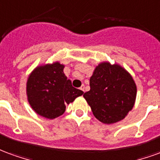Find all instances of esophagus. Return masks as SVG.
Instances as JSON below:
<instances>
[{
  "label": "esophagus",
  "mask_w": 160,
  "mask_h": 160,
  "mask_svg": "<svg viewBox=\"0 0 160 160\" xmlns=\"http://www.w3.org/2000/svg\"><path fill=\"white\" fill-rule=\"evenodd\" d=\"M80 89H81L82 91L84 92V91H85V86H84V85H82L81 88H80Z\"/></svg>",
  "instance_id": "1"
}]
</instances>
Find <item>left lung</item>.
Segmentation results:
<instances>
[{"label": "left lung", "instance_id": "1", "mask_svg": "<svg viewBox=\"0 0 160 160\" xmlns=\"http://www.w3.org/2000/svg\"><path fill=\"white\" fill-rule=\"evenodd\" d=\"M89 86L90 90L83 97L94 117L101 123L119 122L132 110L136 84L129 72L118 64L100 63L89 79Z\"/></svg>", "mask_w": 160, "mask_h": 160}]
</instances>
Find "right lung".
<instances>
[{
    "mask_svg": "<svg viewBox=\"0 0 160 160\" xmlns=\"http://www.w3.org/2000/svg\"><path fill=\"white\" fill-rule=\"evenodd\" d=\"M65 66L59 61L37 66L26 82V94L31 108L42 117L53 119L61 116L66 105L83 92L74 88L64 73Z\"/></svg>",
    "mask_w": 160,
    "mask_h": 160,
    "instance_id": "right-lung-1",
    "label": "right lung"
}]
</instances>
